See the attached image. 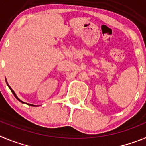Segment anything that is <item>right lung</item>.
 <instances>
[{
    "label": "right lung",
    "instance_id": "add662e5",
    "mask_svg": "<svg viewBox=\"0 0 146 146\" xmlns=\"http://www.w3.org/2000/svg\"><path fill=\"white\" fill-rule=\"evenodd\" d=\"M7 85H8V84H7ZM8 86H9V88H10V90H11V92H12V93H13V94H14V96H15V97H16V99H17V100H19V101H20V102H22V103H25V102H23V101H21V100H20V99H19V98H18V97H17V96H16V94H15V92H14V91H13L12 89H11V88H10V86H9V85H8ZM29 104V105H31V106H35V105H33V104Z\"/></svg>",
    "mask_w": 146,
    "mask_h": 146
}]
</instances>
